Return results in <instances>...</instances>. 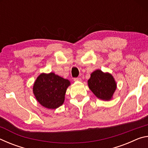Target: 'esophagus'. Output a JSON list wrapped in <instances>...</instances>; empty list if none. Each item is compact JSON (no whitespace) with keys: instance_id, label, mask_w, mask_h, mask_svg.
I'll use <instances>...</instances> for the list:
<instances>
[{"instance_id":"34e87169","label":"esophagus","mask_w":148,"mask_h":148,"mask_svg":"<svg viewBox=\"0 0 148 148\" xmlns=\"http://www.w3.org/2000/svg\"><path fill=\"white\" fill-rule=\"evenodd\" d=\"M74 82H81L82 79L80 78V77H75V78H74Z\"/></svg>"}]
</instances>
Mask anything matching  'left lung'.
I'll return each mask as SVG.
<instances>
[{"label": "left lung", "instance_id": "left-lung-1", "mask_svg": "<svg viewBox=\"0 0 148 148\" xmlns=\"http://www.w3.org/2000/svg\"><path fill=\"white\" fill-rule=\"evenodd\" d=\"M89 89L99 99L109 101L116 89V84L110 74L97 70L91 74L88 80Z\"/></svg>", "mask_w": 148, "mask_h": 148}]
</instances>
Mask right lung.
<instances>
[{"label":"right lung","instance_id":"add662e5","mask_svg":"<svg viewBox=\"0 0 148 148\" xmlns=\"http://www.w3.org/2000/svg\"><path fill=\"white\" fill-rule=\"evenodd\" d=\"M70 84L68 79L52 72L43 73L35 81L33 92L42 106L49 109H56L63 104L65 92Z\"/></svg>","mask_w":148,"mask_h":148}]
</instances>
